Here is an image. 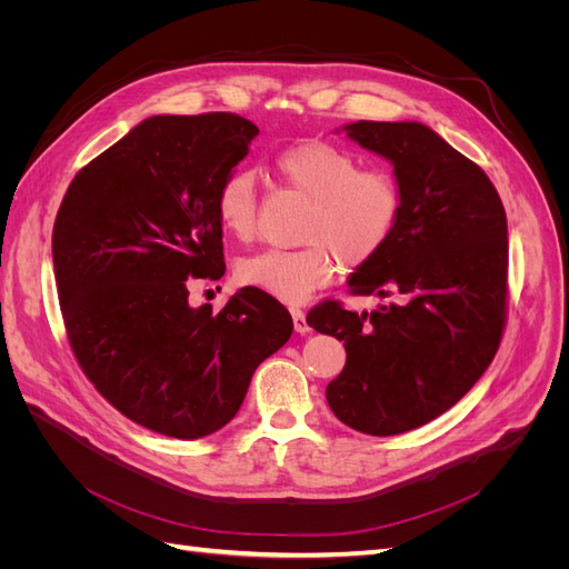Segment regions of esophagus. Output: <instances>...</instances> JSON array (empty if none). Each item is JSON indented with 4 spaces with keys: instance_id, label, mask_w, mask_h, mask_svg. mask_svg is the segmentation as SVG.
I'll return each mask as SVG.
<instances>
[{
    "instance_id": "obj_1",
    "label": "esophagus",
    "mask_w": 569,
    "mask_h": 569,
    "mask_svg": "<svg viewBox=\"0 0 569 569\" xmlns=\"http://www.w3.org/2000/svg\"><path fill=\"white\" fill-rule=\"evenodd\" d=\"M289 313H291V320H295V330H297L299 335L311 332V325L306 322V313L301 311V308H289Z\"/></svg>"
}]
</instances>
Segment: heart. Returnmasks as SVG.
Returning a JSON list of instances; mask_svg holds the SVG:
<instances>
[{
	"instance_id": "obj_1",
	"label": "heart",
	"mask_w": 569,
	"mask_h": 569,
	"mask_svg": "<svg viewBox=\"0 0 569 569\" xmlns=\"http://www.w3.org/2000/svg\"><path fill=\"white\" fill-rule=\"evenodd\" d=\"M282 180L306 194L299 249H263L237 263V280L284 303H301L330 284L339 261L360 268L382 253L399 228L403 187L387 168H363L356 153L330 142L303 140L274 157ZM216 216L226 232L251 239L258 228L256 176L237 168L216 192Z\"/></svg>"
}]
</instances>
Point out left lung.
<instances>
[{
    "instance_id": "8db88e82",
    "label": "left lung",
    "mask_w": 569,
    "mask_h": 569,
    "mask_svg": "<svg viewBox=\"0 0 569 569\" xmlns=\"http://www.w3.org/2000/svg\"><path fill=\"white\" fill-rule=\"evenodd\" d=\"M351 140L393 163L403 213L391 242L349 278L353 297L389 299L353 313L322 301L306 322L343 341L347 366L327 403L356 432L422 427L468 393L508 320V220L493 182L422 123L358 120Z\"/></svg>"
}]
</instances>
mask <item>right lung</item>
Returning <instances> with one entry per match:
<instances>
[{"label":"right lung","mask_w":569,"mask_h":569,"mask_svg":"<svg viewBox=\"0 0 569 569\" xmlns=\"http://www.w3.org/2000/svg\"><path fill=\"white\" fill-rule=\"evenodd\" d=\"M258 134L228 113L153 116L82 166L51 232L68 343L84 377L151 432L226 427L256 368L291 337L287 308L256 287L187 303L226 272L216 192Z\"/></svg>","instance_id":"right-lung-1"}]
</instances>
